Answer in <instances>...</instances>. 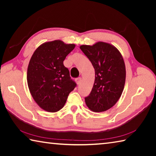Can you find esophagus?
I'll list each match as a JSON object with an SVG mask.
<instances>
[{
  "label": "esophagus",
  "instance_id": "esophagus-1",
  "mask_svg": "<svg viewBox=\"0 0 156 156\" xmlns=\"http://www.w3.org/2000/svg\"><path fill=\"white\" fill-rule=\"evenodd\" d=\"M76 83H77L78 84H80L81 83V82H82V78H78L76 80Z\"/></svg>",
  "mask_w": 156,
  "mask_h": 156
}]
</instances>
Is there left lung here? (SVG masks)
I'll use <instances>...</instances> for the list:
<instances>
[{"label":"left lung","instance_id":"left-lung-1","mask_svg":"<svg viewBox=\"0 0 156 156\" xmlns=\"http://www.w3.org/2000/svg\"><path fill=\"white\" fill-rule=\"evenodd\" d=\"M95 69V80L85 103L94 112H105L113 106L122 94L126 69L122 54L115 46L105 42L80 47Z\"/></svg>","mask_w":156,"mask_h":156}]
</instances>
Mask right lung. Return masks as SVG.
I'll list each match as a JSON object with an SVG mask.
<instances>
[{"label":"right lung","mask_w":156,"mask_h":156,"mask_svg":"<svg viewBox=\"0 0 156 156\" xmlns=\"http://www.w3.org/2000/svg\"><path fill=\"white\" fill-rule=\"evenodd\" d=\"M75 47L60 40L46 42L31 58L27 74L28 87L34 101L46 112L61 109L76 86L63 65L66 56Z\"/></svg>","instance_id":"obj_1"}]
</instances>
